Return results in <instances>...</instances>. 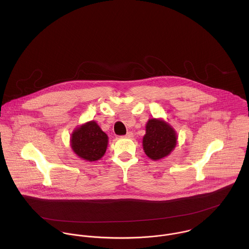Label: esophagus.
<instances>
[{"label": "esophagus", "instance_id": "34e87169", "mask_svg": "<svg viewBox=\"0 0 249 249\" xmlns=\"http://www.w3.org/2000/svg\"><path fill=\"white\" fill-rule=\"evenodd\" d=\"M124 137H125V138H132V137H133V133L129 131V132L126 133V135H125Z\"/></svg>", "mask_w": 249, "mask_h": 249}]
</instances>
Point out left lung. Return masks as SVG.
<instances>
[{
	"mask_svg": "<svg viewBox=\"0 0 249 249\" xmlns=\"http://www.w3.org/2000/svg\"><path fill=\"white\" fill-rule=\"evenodd\" d=\"M177 142L178 134L169 123L155 118L147 121L142 148L148 158L157 161L167 157L175 149Z\"/></svg>",
	"mask_w": 249,
	"mask_h": 249,
	"instance_id": "1",
	"label": "left lung"
}]
</instances>
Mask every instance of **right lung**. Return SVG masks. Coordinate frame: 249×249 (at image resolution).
<instances>
[{"instance_id":"right-lung-1","label":"right lung","mask_w":249,"mask_h":249,"mask_svg":"<svg viewBox=\"0 0 249 249\" xmlns=\"http://www.w3.org/2000/svg\"><path fill=\"white\" fill-rule=\"evenodd\" d=\"M70 143L72 151L79 158L95 162L105 155L108 136L95 121H90L73 129Z\"/></svg>"}]
</instances>
